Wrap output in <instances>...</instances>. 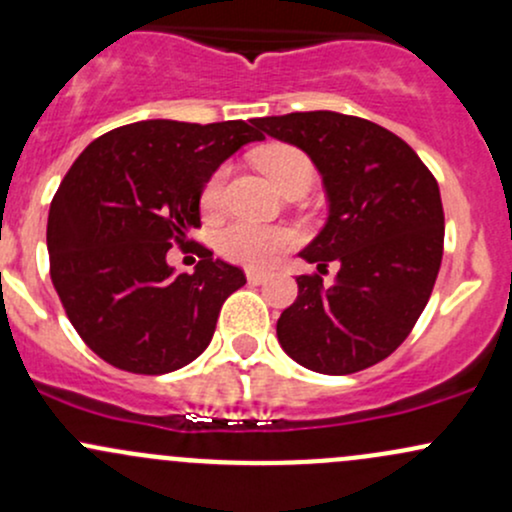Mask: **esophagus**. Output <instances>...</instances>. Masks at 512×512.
<instances>
[{
	"mask_svg": "<svg viewBox=\"0 0 512 512\" xmlns=\"http://www.w3.org/2000/svg\"><path fill=\"white\" fill-rule=\"evenodd\" d=\"M269 279L267 272H257V269H247V282L250 284H265Z\"/></svg>",
	"mask_w": 512,
	"mask_h": 512,
	"instance_id": "1",
	"label": "esophagus"
}]
</instances>
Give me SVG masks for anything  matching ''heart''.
I'll return each mask as SVG.
<instances>
[{"label":"heart","instance_id":"obj_1","mask_svg":"<svg viewBox=\"0 0 512 512\" xmlns=\"http://www.w3.org/2000/svg\"><path fill=\"white\" fill-rule=\"evenodd\" d=\"M255 162L267 174L269 182L286 192L294 184L313 182V162L301 148L289 143H269L255 153ZM223 182H226V167H218L204 182L199 194V206L206 216H213L221 206ZM296 233L284 226H257V223L235 221L218 230L216 247L230 262H240L247 267H267L277 260L282 252L294 247Z\"/></svg>","mask_w":512,"mask_h":512}]
</instances>
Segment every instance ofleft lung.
I'll use <instances>...</instances> for the list:
<instances>
[{
  "instance_id": "8db88e82",
  "label": "left lung",
  "mask_w": 512,
  "mask_h": 512,
  "mask_svg": "<svg viewBox=\"0 0 512 512\" xmlns=\"http://www.w3.org/2000/svg\"><path fill=\"white\" fill-rule=\"evenodd\" d=\"M323 174L330 216L301 257L299 296L277 320L284 352L320 374H355L411 335L442 262L445 211L425 162L379 123L338 111L252 119ZM328 264L335 283L322 284Z\"/></svg>"
}]
</instances>
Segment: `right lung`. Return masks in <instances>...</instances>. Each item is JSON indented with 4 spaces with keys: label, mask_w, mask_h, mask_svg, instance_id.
I'll list each match as a JSON object with an SVG mask.
<instances>
[{
    "label": "right lung",
    "mask_w": 512,
    "mask_h": 512,
    "mask_svg": "<svg viewBox=\"0 0 512 512\" xmlns=\"http://www.w3.org/2000/svg\"><path fill=\"white\" fill-rule=\"evenodd\" d=\"M252 121H138L89 143L48 213L50 279L84 345L116 369L167 374L209 347L240 267L189 240L199 194L226 157L262 140ZM192 242L194 275L166 265ZM183 249H186L183 247Z\"/></svg>",
    "instance_id": "1"
}]
</instances>
